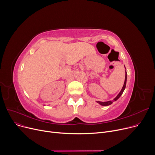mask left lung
<instances>
[{"instance_id": "left-lung-1", "label": "left lung", "mask_w": 155, "mask_h": 155, "mask_svg": "<svg viewBox=\"0 0 155 155\" xmlns=\"http://www.w3.org/2000/svg\"><path fill=\"white\" fill-rule=\"evenodd\" d=\"M126 79H127V75H126V76H125V80H124V85L123 86V88L121 89V91H120V93L118 94V95L114 99L113 101H107V102H101V101H97V103H98L99 104H101L102 106H108V105H110L114 101H116L117 99H118L120 98V97L121 96V94H123L124 90L125 89L126 87Z\"/></svg>"}]
</instances>
